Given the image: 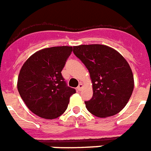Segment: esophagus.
Instances as JSON below:
<instances>
[{
	"label": "esophagus",
	"mask_w": 151,
	"mask_h": 151,
	"mask_svg": "<svg viewBox=\"0 0 151 151\" xmlns=\"http://www.w3.org/2000/svg\"><path fill=\"white\" fill-rule=\"evenodd\" d=\"M82 86H83V85H82V83H79L78 86V88H77V89H78V91H80L82 90Z\"/></svg>",
	"instance_id": "1"
}]
</instances>
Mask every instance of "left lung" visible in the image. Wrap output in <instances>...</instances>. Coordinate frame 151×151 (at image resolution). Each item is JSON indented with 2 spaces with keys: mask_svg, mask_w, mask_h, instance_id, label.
<instances>
[{
  "mask_svg": "<svg viewBox=\"0 0 151 151\" xmlns=\"http://www.w3.org/2000/svg\"><path fill=\"white\" fill-rule=\"evenodd\" d=\"M73 53L90 73L93 97L86 107L95 116L119 113L129 100L134 87L132 69L123 56L103 44L73 47Z\"/></svg>",
  "mask_w": 151,
  "mask_h": 151,
  "instance_id": "obj_1",
  "label": "left lung"
}]
</instances>
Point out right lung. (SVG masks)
<instances>
[{
	"label": "right lung",
	"mask_w": 151,
	"mask_h": 151,
	"mask_svg": "<svg viewBox=\"0 0 151 151\" xmlns=\"http://www.w3.org/2000/svg\"><path fill=\"white\" fill-rule=\"evenodd\" d=\"M73 47L43 48L28 58L18 78L19 95L30 110L43 119L53 120L68 108L69 98L76 93L66 86L61 75Z\"/></svg>",
	"instance_id": "add662e5"
}]
</instances>
